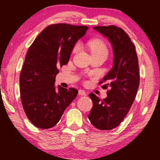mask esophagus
Here are the masks:
<instances>
[{"label":"esophagus","mask_w":160,"mask_h":160,"mask_svg":"<svg viewBox=\"0 0 160 160\" xmlns=\"http://www.w3.org/2000/svg\"><path fill=\"white\" fill-rule=\"evenodd\" d=\"M78 94H79V95H81V96L82 95H86V92L84 90H82V89H80V90H79Z\"/></svg>","instance_id":"1"}]
</instances>
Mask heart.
<instances>
[{"label":"heart","mask_w":160,"mask_h":160,"mask_svg":"<svg viewBox=\"0 0 160 160\" xmlns=\"http://www.w3.org/2000/svg\"><path fill=\"white\" fill-rule=\"evenodd\" d=\"M89 47L90 49L92 55H95V54H104L108 55V48L107 46L105 45V43H104L102 40H92L91 41H89ZM79 49V45L77 44L75 45L73 49V52H76Z\"/></svg>","instance_id":"b5f03b06"}]
</instances>
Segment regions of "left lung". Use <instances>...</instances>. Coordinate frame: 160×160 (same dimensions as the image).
I'll return each mask as SVG.
<instances>
[{
	"mask_svg": "<svg viewBox=\"0 0 160 160\" xmlns=\"http://www.w3.org/2000/svg\"><path fill=\"white\" fill-rule=\"evenodd\" d=\"M93 28L111 43L113 65L103 78L107 84L102 87L111 88L108 96L102 100L89 94L93 106L88 118L98 129L111 130L124 120L136 96L140 82L138 61L135 45L121 28L109 25Z\"/></svg>",
	"mask_w": 160,
	"mask_h": 160,
	"instance_id": "8db88e82",
	"label": "left lung"
}]
</instances>
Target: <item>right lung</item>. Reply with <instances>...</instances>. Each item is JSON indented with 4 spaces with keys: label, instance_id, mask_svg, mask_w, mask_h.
Instances as JSON below:
<instances>
[{
    "label": "right lung",
    "instance_id": "right-lung-1",
    "mask_svg": "<svg viewBox=\"0 0 160 160\" xmlns=\"http://www.w3.org/2000/svg\"><path fill=\"white\" fill-rule=\"evenodd\" d=\"M87 29L66 23L50 25L29 47L19 77L20 94L25 114L37 127L56 126L76 98V89L56 88L55 81L58 68L68 64L75 43Z\"/></svg>",
    "mask_w": 160,
    "mask_h": 160
}]
</instances>
